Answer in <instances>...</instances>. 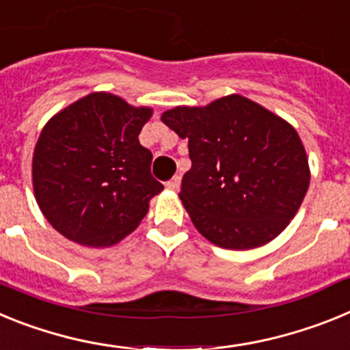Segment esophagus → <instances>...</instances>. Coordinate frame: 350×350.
I'll return each mask as SVG.
<instances>
[{
  "label": "esophagus",
  "instance_id": "esophagus-1",
  "mask_svg": "<svg viewBox=\"0 0 350 350\" xmlns=\"http://www.w3.org/2000/svg\"><path fill=\"white\" fill-rule=\"evenodd\" d=\"M166 187H168L170 191H178V187H180V177H173L172 180L168 182V184H166Z\"/></svg>",
  "mask_w": 350,
  "mask_h": 350
}]
</instances>
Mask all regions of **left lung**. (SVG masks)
<instances>
[{"label": "left lung", "mask_w": 350, "mask_h": 350, "mask_svg": "<svg viewBox=\"0 0 350 350\" xmlns=\"http://www.w3.org/2000/svg\"><path fill=\"white\" fill-rule=\"evenodd\" d=\"M161 120L189 140L193 166L178 198L208 242L250 250L286 230L310 184L307 152L287 120L240 94L175 107Z\"/></svg>", "instance_id": "obj_1"}]
</instances>
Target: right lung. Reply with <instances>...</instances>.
Returning a JSON list of instances; mask_svg holds the SVG:
<instances>
[{
	"mask_svg": "<svg viewBox=\"0 0 350 350\" xmlns=\"http://www.w3.org/2000/svg\"><path fill=\"white\" fill-rule=\"evenodd\" d=\"M152 117L112 92H91L52 116L33 152L36 203L55 231L85 247H112L137 230L165 189L138 135Z\"/></svg>",
	"mask_w": 350,
	"mask_h": 350,
	"instance_id": "1",
	"label": "right lung"
}]
</instances>
